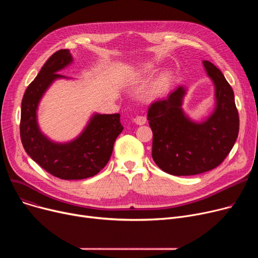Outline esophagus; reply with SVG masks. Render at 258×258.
<instances>
[{"mask_svg":"<svg viewBox=\"0 0 258 258\" xmlns=\"http://www.w3.org/2000/svg\"><path fill=\"white\" fill-rule=\"evenodd\" d=\"M134 122L138 125H143V124H145V122H146V117L145 116H137V117L134 118Z\"/></svg>","mask_w":258,"mask_h":258,"instance_id":"esophagus-1","label":"esophagus"}]
</instances>
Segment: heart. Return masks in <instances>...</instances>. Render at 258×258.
<instances>
[{
	"instance_id": "obj_1",
	"label": "heart",
	"mask_w": 258,
	"mask_h": 258,
	"mask_svg": "<svg viewBox=\"0 0 258 258\" xmlns=\"http://www.w3.org/2000/svg\"><path fill=\"white\" fill-rule=\"evenodd\" d=\"M146 72H148V69H147V68H144V69L142 70V73H146ZM164 83H165V80H164V79L160 80L159 83H158V85H157V87H156V91H159V90H161L162 88H163Z\"/></svg>"
}]
</instances>
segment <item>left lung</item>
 Segmentation results:
<instances>
[{"label": "left lung", "instance_id": "1", "mask_svg": "<svg viewBox=\"0 0 258 258\" xmlns=\"http://www.w3.org/2000/svg\"><path fill=\"white\" fill-rule=\"evenodd\" d=\"M203 64L213 83L215 97L214 110L205 120L195 121L184 112L187 89L183 86L148 108L153 159L172 175H195L219 166L238 136L239 118L231 86L213 63L204 60Z\"/></svg>", "mask_w": 258, "mask_h": 258}]
</instances>
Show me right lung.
Wrapping results in <instances>:
<instances>
[{
    "instance_id": "1",
    "label": "right lung",
    "mask_w": 258,
    "mask_h": 258,
    "mask_svg": "<svg viewBox=\"0 0 258 258\" xmlns=\"http://www.w3.org/2000/svg\"><path fill=\"white\" fill-rule=\"evenodd\" d=\"M72 62L68 49L54 53L27 88L21 111L20 133L26 153L40 167L61 180H83L97 174L110 160L115 140L123 130L119 114L95 113L84 131L71 141H52L40 131L38 104L54 81L70 79L57 73Z\"/></svg>"
}]
</instances>
